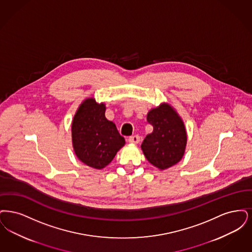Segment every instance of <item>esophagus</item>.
<instances>
[{"label": "esophagus", "instance_id": "esophagus-1", "mask_svg": "<svg viewBox=\"0 0 252 252\" xmlns=\"http://www.w3.org/2000/svg\"><path fill=\"white\" fill-rule=\"evenodd\" d=\"M128 141H129V143H131V144H138L140 142V136L138 134L131 135L128 138Z\"/></svg>", "mask_w": 252, "mask_h": 252}]
</instances>
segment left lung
<instances>
[{
	"mask_svg": "<svg viewBox=\"0 0 252 252\" xmlns=\"http://www.w3.org/2000/svg\"><path fill=\"white\" fill-rule=\"evenodd\" d=\"M147 121L154 127L141 145L147 160L161 170L180 162L186 151L187 135L184 121L174 108L162 103L148 113Z\"/></svg>",
	"mask_w": 252,
	"mask_h": 252,
	"instance_id": "obj_1",
	"label": "left lung"
}]
</instances>
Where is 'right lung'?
Listing matches in <instances>:
<instances>
[{
  "instance_id": "right-lung-1",
  "label": "right lung",
  "mask_w": 252,
  "mask_h": 252,
  "mask_svg": "<svg viewBox=\"0 0 252 252\" xmlns=\"http://www.w3.org/2000/svg\"><path fill=\"white\" fill-rule=\"evenodd\" d=\"M105 104L85 99L71 125L72 145L78 159L96 169L111 163L125 144L114 122L105 118Z\"/></svg>"
}]
</instances>
